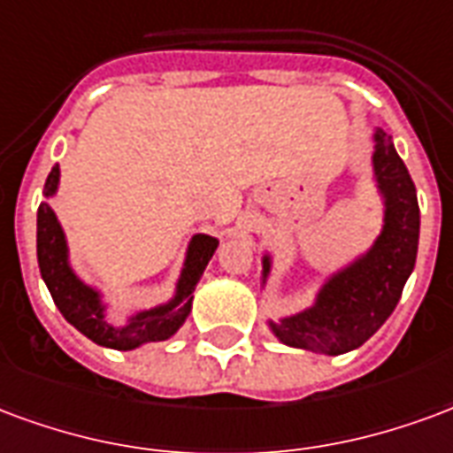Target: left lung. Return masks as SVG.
Returning a JSON list of instances; mask_svg holds the SVG:
<instances>
[{
    "label": "left lung",
    "mask_w": 453,
    "mask_h": 453,
    "mask_svg": "<svg viewBox=\"0 0 453 453\" xmlns=\"http://www.w3.org/2000/svg\"><path fill=\"white\" fill-rule=\"evenodd\" d=\"M374 178L384 197V229L365 256L338 270L319 289L309 309L270 321V331L289 348L342 355L365 345L394 313L418 258L420 207L408 168L384 130L374 132ZM273 260L263 256V285Z\"/></svg>",
    "instance_id": "obj_1"
}]
</instances>
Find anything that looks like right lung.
I'll list each match as a JSON object with an SVG mask.
<instances>
[{
    "mask_svg": "<svg viewBox=\"0 0 453 453\" xmlns=\"http://www.w3.org/2000/svg\"><path fill=\"white\" fill-rule=\"evenodd\" d=\"M59 186V166L50 171L45 180V197H52ZM219 241L207 234H195L188 246L186 263L178 277L173 299L147 311L132 316L125 326H113L105 321V303L101 302V292L81 282L77 273L69 265V249L65 231L59 226L58 217L48 203L38 207V265L45 285L50 289L52 302L58 303L59 313L67 319L79 333H84L96 345L113 349H134L144 342L168 340L186 323L188 313L193 309V292L204 267L214 256Z\"/></svg>",
    "mask_w": 453,
    "mask_h": 453,
    "instance_id": "obj_1",
    "label": "right lung"
}]
</instances>
